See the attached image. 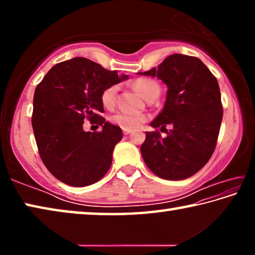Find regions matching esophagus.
Masks as SVG:
<instances>
[{
    "label": "esophagus",
    "mask_w": 255,
    "mask_h": 255,
    "mask_svg": "<svg viewBox=\"0 0 255 255\" xmlns=\"http://www.w3.org/2000/svg\"><path fill=\"white\" fill-rule=\"evenodd\" d=\"M123 132H124V135H129V133L131 132V130L130 129H123Z\"/></svg>",
    "instance_id": "34e87169"
}]
</instances>
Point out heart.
I'll use <instances>...</instances> for the list:
<instances>
[{"label":"heart","instance_id":"heart-1","mask_svg":"<svg viewBox=\"0 0 255 255\" xmlns=\"http://www.w3.org/2000/svg\"><path fill=\"white\" fill-rule=\"evenodd\" d=\"M133 88L145 99H147L150 94L159 90V86L156 82L149 79L137 80L133 83ZM116 96H117V86L112 85L107 88L101 94V102L103 107L108 108V109L114 107L116 103ZM146 120H147V117L145 115L125 111H119L110 117V122L112 124L117 125V126L122 127L123 129H136L140 127Z\"/></svg>","mask_w":255,"mask_h":255}]
</instances>
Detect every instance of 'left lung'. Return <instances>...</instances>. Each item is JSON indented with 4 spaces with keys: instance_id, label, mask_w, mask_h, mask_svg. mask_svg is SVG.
<instances>
[{
    "instance_id": "1",
    "label": "left lung",
    "mask_w": 255,
    "mask_h": 255,
    "mask_svg": "<svg viewBox=\"0 0 255 255\" xmlns=\"http://www.w3.org/2000/svg\"><path fill=\"white\" fill-rule=\"evenodd\" d=\"M138 74L157 77L167 86L165 105L150 126H172L165 138L157 130L146 131L140 147L144 162L162 179L190 178L206 165L217 143L223 119L217 79L199 58L182 54Z\"/></svg>"
}]
</instances>
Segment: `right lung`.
Listing matches in <instances>:
<instances>
[{"label": "right lung", "mask_w": 255, "mask_h": 255, "mask_svg": "<svg viewBox=\"0 0 255 255\" xmlns=\"http://www.w3.org/2000/svg\"><path fill=\"white\" fill-rule=\"evenodd\" d=\"M84 57L56 64L37 85L32 128L41 161L56 179L72 187L101 180L123 138L120 127L106 122L101 94L127 80ZM96 120L101 132H84V119Z\"/></svg>", "instance_id": "right-lung-1"}]
</instances>
